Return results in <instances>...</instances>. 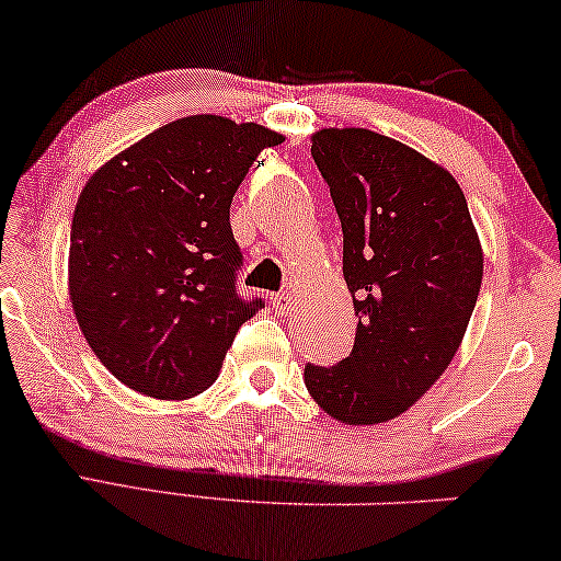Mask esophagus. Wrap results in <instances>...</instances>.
Instances as JSON below:
<instances>
[{
    "instance_id": "34e87169",
    "label": "esophagus",
    "mask_w": 561,
    "mask_h": 561,
    "mask_svg": "<svg viewBox=\"0 0 561 561\" xmlns=\"http://www.w3.org/2000/svg\"><path fill=\"white\" fill-rule=\"evenodd\" d=\"M290 301H294V298H290V294H286V290H280V294H273V298H271L273 309L278 311L280 317H286L290 311Z\"/></svg>"
}]
</instances>
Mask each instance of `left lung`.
Instances as JSON below:
<instances>
[{"label":"left lung","mask_w":561,"mask_h":561,"mask_svg":"<svg viewBox=\"0 0 561 561\" xmlns=\"http://www.w3.org/2000/svg\"><path fill=\"white\" fill-rule=\"evenodd\" d=\"M311 157L343 224L358 327L351 355L307 363L304 383L340 423H387L454 360L482 286V244L450 172L394 138L322 128Z\"/></svg>","instance_id":"obj_1"}]
</instances>
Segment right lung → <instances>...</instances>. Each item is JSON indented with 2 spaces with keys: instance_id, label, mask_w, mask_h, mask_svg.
Returning <instances> with one entry per match:
<instances>
[{
  "instance_id": "1",
  "label": "right lung",
  "mask_w": 561,
  "mask_h": 561,
  "mask_svg": "<svg viewBox=\"0 0 561 561\" xmlns=\"http://www.w3.org/2000/svg\"><path fill=\"white\" fill-rule=\"evenodd\" d=\"M280 134L221 115L157 128L87 180L75 208L69 296L100 363L157 399L216 381L263 298L237 294L231 198Z\"/></svg>"
}]
</instances>
